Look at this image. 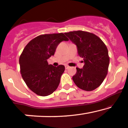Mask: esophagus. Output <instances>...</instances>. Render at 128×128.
<instances>
[{
	"mask_svg": "<svg viewBox=\"0 0 128 128\" xmlns=\"http://www.w3.org/2000/svg\"><path fill=\"white\" fill-rule=\"evenodd\" d=\"M69 68H70V66H68V65H66L65 66V69H66V70H67V69H68Z\"/></svg>",
	"mask_w": 128,
	"mask_h": 128,
	"instance_id": "34e87169",
	"label": "esophagus"
}]
</instances>
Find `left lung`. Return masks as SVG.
Segmentation results:
<instances>
[{"label": "left lung", "mask_w": 128, "mask_h": 128, "mask_svg": "<svg viewBox=\"0 0 128 128\" xmlns=\"http://www.w3.org/2000/svg\"><path fill=\"white\" fill-rule=\"evenodd\" d=\"M77 46L78 54L84 63L83 68H76L72 80L77 87L93 91L102 83L108 71L110 57L106 46L98 36L83 31L64 33Z\"/></svg>", "instance_id": "8db88e82"}]
</instances>
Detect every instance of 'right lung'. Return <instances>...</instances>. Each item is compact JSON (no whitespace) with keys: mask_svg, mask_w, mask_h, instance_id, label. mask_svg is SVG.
Wrapping results in <instances>:
<instances>
[{"mask_svg":"<svg viewBox=\"0 0 128 128\" xmlns=\"http://www.w3.org/2000/svg\"><path fill=\"white\" fill-rule=\"evenodd\" d=\"M64 40H68L64 33L42 34L31 40L22 52L19 58L22 77L37 95H50L59 84L64 66L48 64L47 60L54 55L57 46Z\"/></svg>","mask_w":128,"mask_h":128,"instance_id":"right-lung-1","label":"right lung"}]
</instances>
